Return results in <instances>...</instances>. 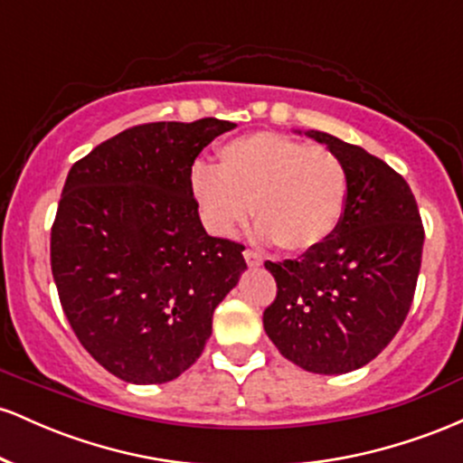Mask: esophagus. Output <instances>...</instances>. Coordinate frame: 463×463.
I'll list each match as a JSON object with an SVG mask.
<instances>
[{"label":"esophagus","instance_id":"obj_1","mask_svg":"<svg viewBox=\"0 0 463 463\" xmlns=\"http://www.w3.org/2000/svg\"><path fill=\"white\" fill-rule=\"evenodd\" d=\"M243 259H246V263L250 268H257V265H261V254L254 252V250H243Z\"/></svg>","mask_w":463,"mask_h":463}]
</instances>
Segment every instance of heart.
I'll return each instance as SVG.
<instances>
[{"label":"heart","instance_id":"1","mask_svg":"<svg viewBox=\"0 0 463 463\" xmlns=\"http://www.w3.org/2000/svg\"><path fill=\"white\" fill-rule=\"evenodd\" d=\"M217 167L198 163L191 194L213 235H231L254 209L259 232L283 252L322 248L342 224L348 176L331 150L279 132H252L220 147Z\"/></svg>","mask_w":463,"mask_h":463}]
</instances>
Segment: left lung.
<instances>
[{"label":"left lung","instance_id":"obj_1","mask_svg":"<svg viewBox=\"0 0 463 463\" xmlns=\"http://www.w3.org/2000/svg\"><path fill=\"white\" fill-rule=\"evenodd\" d=\"M305 135L346 169V211L322 248L283 263L265 261L279 289L263 311V328L302 370L344 374L370 364L405 322L424 228L411 189L390 165L326 132Z\"/></svg>","mask_w":463,"mask_h":463}]
</instances>
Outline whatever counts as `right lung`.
Segmentation results:
<instances>
[{
    "label": "right lung",
    "mask_w": 463,
    "mask_h": 463,
    "mask_svg": "<svg viewBox=\"0 0 463 463\" xmlns=\"http://www.w3.org/2000/svg\"><path fill=\"white\" fill-rule=\"evenodd\" d=\"M235 124L156 121L73 163L52 226V274L73 333L117 379L167 383L195 364L213 311L246 269L206 235L191 194L202 147Z\"/></svg>",
    "instance_id": "obj_1"
}]
</instances>
